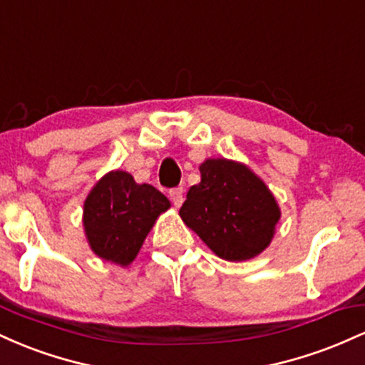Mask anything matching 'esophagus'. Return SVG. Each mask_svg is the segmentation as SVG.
I'll list each match as a JSON object with an SVG mask.
<instances>
[{"instance_id": "34e87169", "label": "esophagus", "mask_w": 365, "mask_h": 365, "mask_svg": "<svg viewBox=\"0 0 365 365\" xmlns=\"http://www.w3.org/2000/svg\"><path fill=\"white\" fill-rule=\"evenodd\" d=\"M170 199L173 200L175 207H180L183 204V188L178 187V188H173V190L170 192Z\"/></svg>"}]
</instances>
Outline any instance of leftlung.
I'll use <instances>...</instances> for the list:
<instances>
[{"instance_id": "8db88e82", "label": "left lung", "mask_w": 365, "mask_h": 365, "mask_svg": "<svg viewBox=\"0 0 365 365\" xmlns=\"http://www.w3.org/2000/svg\"><path fill=\"white\" fill-rule=\"evenodd\" d=\"M180 217L217 257L242 262L257 257L273 240L282 217L278 200L261 177L240 161L209 158L200 163Z\"/></svg>"}]
</instances>
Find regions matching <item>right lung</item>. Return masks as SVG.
<instances>
[{
    "mask_svg": "<svg viewBox=\"0 0 365 365\" xmlns=\"http://www.w3.org/2000/svg\"><path fill=\"white\" fill-rule=\"evenodd\" d=\"M171 207L158 188L137 183L123 170H111L96 182L83 202V233L103 261L127 267L135 261L145 237Z\"/></svg>",
    "mask_w": 365,
    "mask_h": 365,
    "instance_id": "obj_1",
    "label": "right lung"
}]
</instances>
